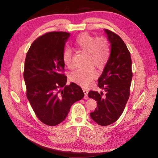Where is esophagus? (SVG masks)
<instances>
[{
	"label": "esophagus",
	"instance_id": "esophagus-1",
	"mask_svg": "<svg viewBox=\"0 0 158 158\" xmlns=\"http://www.w3.org/2000/svg\"><path fill=\"white\" fill-rule=\"evenodd\" d=\"M83 91H84V94H85L84 99H85V100H86V99L89 98H88V93H89V90H87V89H83Z\"/></svg>",
	"mask_w": 158,
	"mask_h": 158
}]
</instances>
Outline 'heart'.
I'll return each instance as SVG.
<instances>
[{"mask_svg": "<svg viewBox=\"0 0 158 158\" xmlns=\"http://www.w3.org/2000/svg\"><path fill=\"white\" fill-rule=\"evenodd\" d=\"M75 45L79 51L89 54V65L92 64L97 68L105 65L109 56V49L107 42L103 38L98 39L88 33L80 35L75 40ZM63 60L66 67L73 68L72 52L69 49H65L63 53ZM97 77L95 69L90 67L88 68H79L71 74L70 78L73 81L82 86L89 85L93 80Z\"/></svg>", "mask_w": 158, "mask_h": 158, "instance_id": "heart-1", "label": "heart"}]
</instances>
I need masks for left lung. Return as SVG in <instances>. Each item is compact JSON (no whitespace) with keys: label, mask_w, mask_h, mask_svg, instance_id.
Segmentation results:
<instances>
[{"label":"left lung","mask_w":158,"mask_h":158,"mask_svg":"<svg viewBox=\"0 0 158 158\" xmlns=\"http://www.w3.org/2000/svg\"><path fill=\"white\" fill-rule=\"evenodd\" d=\"M104 31L111 44V52L98 79V87L103 91L90 90L88 94L98 105L90 117L102 126L114 123L121 116L129 99L132 79V60L125 42L113 32Z\"/></svg>","instance_id":"obj_1"}]
</instances>
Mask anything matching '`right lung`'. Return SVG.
<instances>
[{
  "label": "right lung",
  "instance_id": "add662e5",
  "mask_svg": "<svg viewBox=\"0 0 158 158\" xmlns=\"http://www.w3.org/2000/svg\"><path fill=\"white\" fill-rule=\"evenodd\" d=\"M70 36L66 32H51L35 40L27 52L24 78L26 96L37 117L54 126L66 118L71 106L84 98L81 88L67 77L63 53Z\"/></svg>",
  "mask_w": 158,
  "mask_h": 158
}]
</instances>
